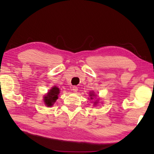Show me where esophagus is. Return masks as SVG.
Wrapping results in <instances>:
<instances>
[{
    "mask_svg": "<svg viewBox=\"0 0 154 154\" xmlns=\"http://www.w3.org/2000/svg\"><path fill=\"white\" fill-rule=\"evenodd\" d=\"M72 90L74 91V92H77V90H78V88L77 87H76V86H73L72 87Z\"/></svg>",
    "mask_w": 154,
    "mask_h": 154,
    "instance_id": "esophagus-1",
    "label": "esophagus"
}]
</instances>
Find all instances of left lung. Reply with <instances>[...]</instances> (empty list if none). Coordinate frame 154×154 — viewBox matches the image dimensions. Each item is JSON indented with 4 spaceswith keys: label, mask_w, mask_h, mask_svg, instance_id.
<instances>
[{
    "label": "left lung",
    "mask_w": 154,
    "mask_h": 154,
    "mask_svg": "<svg viewBox=\"0 0 154 154\" xmlns=\"http://www.w3.org/2000/svg\"><path fill=\"white\" fill-rule=\"evenodd\" d=\"M90 96H94V94H90ZM90 98H91V99H93V98H92V97H91Z\"/></svg>",
    "instance_id": "1"
}]
</instances>
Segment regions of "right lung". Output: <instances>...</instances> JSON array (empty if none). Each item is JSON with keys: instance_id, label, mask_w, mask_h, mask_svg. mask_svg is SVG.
Returning a JSON list of instances; mask_svg holds the SVG:
<instances>
[{"instance_id": "1", "label": "right lung", "mask_w": 154, "mask_h": 154, "mask_svg": "<svg viewBox=\"0 0 154 154\" xmlns=\"http://www.w3.org/2000/svg\"><path fill=\"white\" fill-rule=\"evenodd\" d=\"M60 93V90L58 88L54 86L49 90L45 97H44V103L48 106H51L56 100L58 99V96Z\"/></svg>"}]
</instances>
